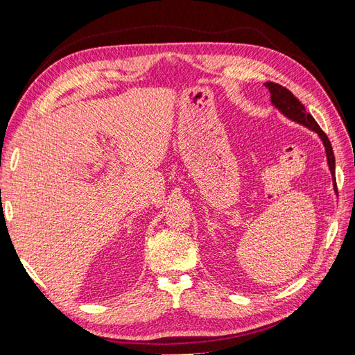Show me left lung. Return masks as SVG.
I'll return each mask as SVG.
<instances>
[{
  "mask_svg": "<svg viewBox=\"0 0 355 355\" xmlns=\"http://www.w3.org/2000/svg\"><path fill=\"white\" fill-rule=\"evenodd\" d=\"M265 87L270 90L271 93V102L275 106V108L280 111L284 116H287L288 120L296 121L299 124H302L305 127H308L309 130L315 132L321 141H323V145L326 148V155H327V163H329V168L331 173V179H333V188L336 191V178H335V155H333V149L330 145L329 137L326 136V133L321 130L320 125L317 124V121L313 118L309 112H306L305 106L300 103L293 93L287 90L286 87L280 84H275L271 81L265 83Z\"/></svg>",
  "mask_w": 355,
  "mask_h": 355,
  "instance_id": "obj_1",
  "label": "left lung"
}]
</instances>
